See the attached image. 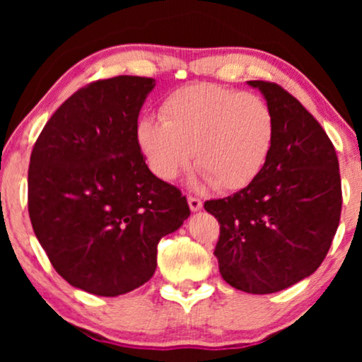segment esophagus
<instances>
[{
  "label": "esophagus",
  "mask_w": 362,
  "mask_h": 362,
  "mask_svg": "<svg viewBox=\"0 0 362 362\" xmlns=\"http://www.w3.org/2000/svg\"><path fill=\"white\" fill-rule=\"evenodd\" d=\"M187 201H189V207H190V211H199L202 207V201L201 199H197V197H189L187 199Z\"/></svg>",
  "instance_id": "34e87169"
}]
</instances>
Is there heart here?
Segmentation results:
<instances>
[{"label": "heart", "instance_id": "1", "mask_svg": "<svg viewBox=\"0 0 362 362\" xmlns=\"http://www.w3.org/2000/svg\"><path fill=\"white\" fill-rule=\"evenodd\" d=\"M161 117H144L138 146L161 180H175L192 165L207 184L240 190L257 180L271 158L277 124L259 95L199 83L170 93Z\"/></svg>", "mask_w": 362, "mask_h": 362}]
</instances>
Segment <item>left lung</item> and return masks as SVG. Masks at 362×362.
<instances>
[{
	"instance_id": "8db88e82",
	"label": "left lung",
	"mask_w": 362,
	"mask_h": 362,
	"mask_svg": "<svg viewBox=\"0 0 362 362\" xmlns=\"http://www.w3.org/2000/svg\"><path fill=\"white\" fill-rule=\"evenodd\" d=\"M274 112L277 136L264 172L224 199L206 201L219 223L223 279L252 294L308 277L327 257L342 209L339 160L318 120L282 86L248 81Z\"/></svg>"
}]
</instances>
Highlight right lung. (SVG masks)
Returning <instances> with one entry per match:
<instances>
[{
    "label": "right lung",
    "mask_w": 362,
    "mask_h": 362,
    "mask_svg": "<svg viewBox=\"0 0 362 362\" xmlns=\"http://www.w3.org/2000/svg\"><path fill=\"white\" fill-rule=\"evenodd\" d=\"M153 78L115 76L73 93L32 149L28 214L52 267L74 288L119 296L148 282L156 247L190 216L149 172L136 139Z\"/></svg>",
    "instance_id": "right-lung-1"
}]
</instances>
